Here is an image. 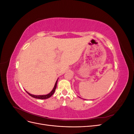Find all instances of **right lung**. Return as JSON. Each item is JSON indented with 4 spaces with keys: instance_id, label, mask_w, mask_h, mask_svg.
I'll use <instances>...</instances> for the list:
<instances>
[{
    "instance_id": "add662e5",
    "label": "right lung",
    "mask_w": 134,
    "mask_h": 134,
    "mask_svg": "<svg viewBox=\"0 0 134 134\" xmlns=\"http://www.w3.org/2000/svg\"><path fill=\"white\" fill-rule=\"evenodd\" d=\"M57 83H58V80L57 81H56V83H55V86L53 88V90H52V91L50 93H48V94H46V95H40V96H36V95H34V94H30V93H29L28 92H27L26 91V92L28 93V94H29L30 96L34 97V98H37V99H47V98H50V97H51L52 95H53V94L54 93L55 91V90L56 88V86H57Z\"/></svg>"
}]
</instances>
